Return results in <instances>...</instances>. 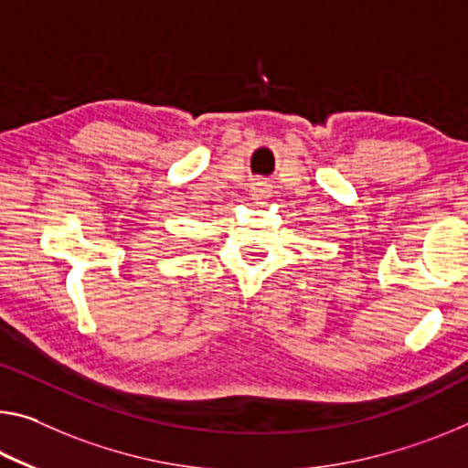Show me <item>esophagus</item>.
Instances as JSON below:
<instances>
[{
	"label": "esophagus",
	"instance_id": "esophagus-1",
	"mask_svg": "<svg viewBox=\"0 0 468 468\" xmlns=\"http://www.w3.org/2000/svg\"><path fill=\"white\" fill-rule=\"evenodd\" d=\"M254 194H256L258 197H269V196H271V189H269V185H264V183H258L256 187H254Z\"/></svg>",
	"mask_w": 468,
	"mask_h": 468
}]
</instances>
